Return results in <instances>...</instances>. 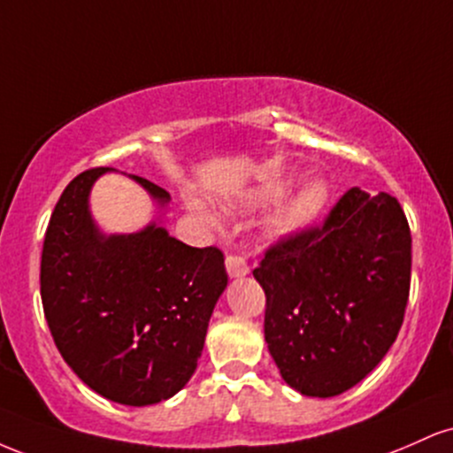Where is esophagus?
Masks as SVG:
<instances>
[{
  "label": "esophagus",
  "instance_id": "34e87169",
  "mask_svg": "<svg viewBox=\"0 0 453 453\" xmlns=\"http://www.w3.org/2000/svg\"><path fill=\"white\" fill-rule=\"evenodd\" d=\"M226 270H227V274H230L232 279H241V277H247V274H249L247 262H244V259L238 257V256H227L226 257Z\"/></svg>",
  "mask_w": 453,
  "mask_h": 453
}]
</instances>
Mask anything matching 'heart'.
Listing matches in <instances>:
<instances>
[{"mask_svg":"<svg viewBox=\"0 0 453 453\" xmlns=\"http://www.w3.org/2000/svg\"><path fill=\"white\" fill-rule=\"evenodd\" d=\"M292 180L294 179H289V176H280V179L268 180V183L257 191L256 196L257 202L268 204V202L280 200V197L285 196V191L289 189V185H292ZM187 202H189L191 212H196L202 221L211 223V226H215V223L219 221L215 212H212L204 202L197 200V197L191 196ZM326 202H327V187L321 183V180H311V183H306L303 189H300L298 194H296L292 200L279 211L277 219H274V227L283 234L303 232L319 219V215L324 212Z\"/></svg>","mask_w":453,"mask_h":453,"instance_id":"b5f03b06","label":"heart"}]
</instances>
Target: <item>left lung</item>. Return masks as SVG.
I'll use <instances>...</instances> for the list:
<instances>
[{"mask_svg": "<svg viewBox=\"0 0 453 453\" xmlns=\"http://www.w3.org/2000/svg\"><path fill=\"white\" fill-rule=\"evenodd\" d=\"M253 277L264 336L289 388L339 396L383 360L404 319L411 232L396 197L351 187L324 226L268 249Z\"/></svg>", "mask_w": 453, "mask_h": 453, "instance_id": "obj_1", "label": "left lung"}]
</instances>
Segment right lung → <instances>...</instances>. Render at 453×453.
<instances>
[{
  "label": "right lung",
  "instance_id": "obj_1",
  "mask_svg": "<svg viewBox=\"0 0 453 453\" xmlns=\"http://www.w3.org/2000/svg\"><path fill=\"white\" fill-rule=\"evenodd\" d=\"M111 168L70 180L46 227L40 294L67 366L93 392L129 407L174 396L196 372L217 300L227 285L217 247H189L157 223L106 234L89 211L91 187ZM165 206L170 194L134 176Z\"/></svg>",
  "mask_w": 453,
  "mask_h": 453
}]
</instances>
